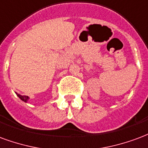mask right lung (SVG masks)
<instances>
[{
    "instance_id": "right-lung-1",
    "label": "right lung",
    "mask_w": 148,
    "mask_h": 148,
    "mask_svg": "<svg viewBox=\"0 0 148 148\" xmlns=\"http://www.w3.org/2000/svg\"><path fill=\"white\" fill-rule=\"evenodd\" d=\"M16 95H17V96L19 97V99H21L22 101H23V102H27V100L29 99L28 96H26V95H19V94H17V93H16Z\"/></svg>"
}]
</instances>
